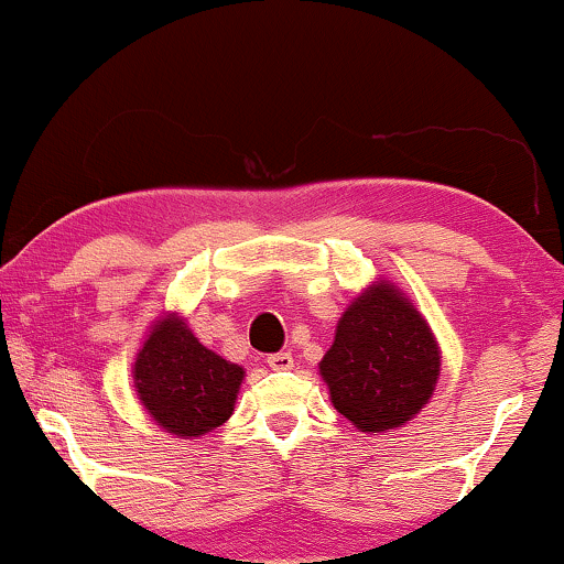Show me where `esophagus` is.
Returning a JSON list of instances; mask_svg holds the SVG:
<instances>
[{
	"mask_svg": "<svg viewBox=\"0 0 564 564\" xmlns=\"http://www.w3.org/2000/svg\"><path fill=\"white\" fill-rule=\"evenodd\" d=\"M267 365L272 370H292V365H295V360H292L290 352H276V355H269L267 357Z\"/></svg>",
	"mask_w": 564,
	"mask_h": 564,
	"instance_id": "1",
	"label": "esophagus"
}]
</instances>
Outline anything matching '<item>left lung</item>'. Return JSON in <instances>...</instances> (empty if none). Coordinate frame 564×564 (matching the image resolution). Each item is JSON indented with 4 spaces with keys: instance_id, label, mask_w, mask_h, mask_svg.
<instances>
[{
    "instance_id": "left-lung-1",
    "label": "left lung",
    "mask_w": 564,
    "mask_h": 564,
    "mask_svg": "<svg viewBox=\"0 0 564 564\" xmlns=\"http://www.w3.org/2000/svg\"><path fill=\"white\" fill-rule=\"evenodd\" d=\"M318 372L336 412L360 433H391L433 399L441 345L406 292L378 276L341 313Z\"/></svg>"
}]
</instances>
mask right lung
<instances>
[{"instance_id": "obj_1", "label": "right lung", "mask_w": 564, "mask_h": 564, "mask_svg": "<svg viewBox=\"0 0 564 564\" xmlns=\"http://www.w3.org/2000/svg\"><path fill=\"white\" fill-rule=\"evenodd\" d=\"M246 370L196 339L181 313L152 321L131 365L139 404L175 437H202L236 412Z\"/></svg>"}]
</instances>
